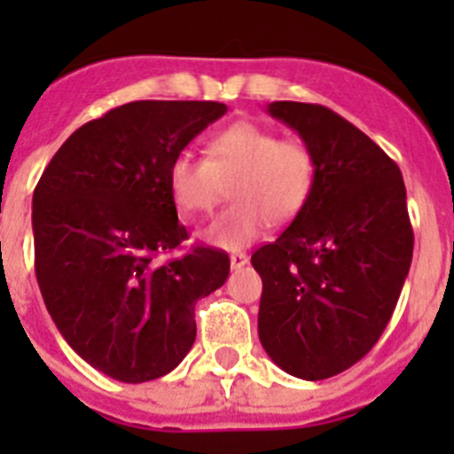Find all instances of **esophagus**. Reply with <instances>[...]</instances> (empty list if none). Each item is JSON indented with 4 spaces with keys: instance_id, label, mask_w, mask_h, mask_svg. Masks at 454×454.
Wrapping results in <instances>:
<instances>
[{
    "instance_id": "1",
    "label": "esophagus",
    "mask_w": 454,
    "mask_h": 454,
    "mask_svg": "<svg viewBox=\"0 0 454 454\" xmlns=\"http://www.w3.org/2000/svg\"><path fill=\"white\" fill-rule=\"evenodd\" d=\"M230 263H231V268H234V270H239V268H243L247 263V254H246V252H231Z\"/></svg>"
}]
</instances>
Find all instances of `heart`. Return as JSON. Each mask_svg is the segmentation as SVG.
<instances>
[{
  "mask_svg": "<svg viewBox=\"0 0 454 454\" xmlns=\"http://www.w3.org/2000/svg\"><path fill=\"white\" fill-rule=\"evenodd\" d=\"M316 179L318 156L304 140L282 138L247 120L215 131L207 143V159L179 152L168 166V191L186 218L214 211L230 184L234 204L202 234L223 250L250 246L270 220L291 223L314 195Z\"/></svg>",
  "mask_w": 454,
  "mask_h": 454,
  "instance_id": "heart-1",
  "label": "heart"
}]
</instances>
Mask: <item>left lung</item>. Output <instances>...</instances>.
Returning a JSON list of instances; mask_svg holds the SVG:
<instances>
[{
  "label": "left lung",
  "mask_w": 454,
  "mask_h": 454,
  "mask_svg": "<svg viewBox=\"0 0 454 454\" xmlns=\"http://www.w3.org/2000/svg\"><path fill=\"white\" fill-rule=\"evenodd\" d=\"M318 156L307 207L252 254L262 275L259 339L277 366L327 380L371 352L414 254L403 172L364 131L320 104L272 102Z\"/></svg>",
  "instance_id": "obj_1"
}]
</instances>
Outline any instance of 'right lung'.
I'll return each mask as SVG.
<instances>
[{
  "mask_svg": "<svg viewBox=\"0 0 454 454\" xmlns=\"http://www.w3.org/2000/svg\"><path fill=\"white\" fill-rule=\"evenodd\" d=\"M227 114L220 102L140 99L79 127L34 191L35 279L67 346L127 384L163 377L195 340V302L220 288L230 256L188 239L168 166Z\"/></svg>",
  "mask_w": 454,
  "mask_h": 454,
  "instance_id": "right-lung-1",
  "label": "right lung"
}]
</instances>
